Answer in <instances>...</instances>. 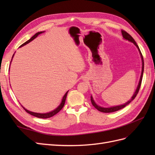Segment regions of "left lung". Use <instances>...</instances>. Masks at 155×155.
I'll return each mask as SVG.
<instances>
[{
	"instance_id": "1",
	"label": "left lung",
	"mask_w": 155,
	"mask_h": 155,
	"mask_svg": "<svg viewBox=\"0 0 155 155\" xmlns=\"http://www.w3.org/2000/svg\"><path fill=\"white\" fill-rule=\"evenodd\" d=\"M121 32H122V35H123V37L124 39H126V40H128V41H130L131 42H133V43L136 46V47H137L138 50H139V52H140V57H141V59H142V62H143V65H142V72H141V75H140V81H139V84H138V87L137 88V89L135 91V92H134V93L133 94V96L132 97V98H131V99L130 101H128L127 103H124V104H122V105H119V106H115V107H109V108H104V107H101L100 106H98V105H97L96 103H95V102L93 100V97H91V103H92V104L93 105V106L97 108V109L98 110H99L100 112H102V113H113V112H115V111H117L118 110L121 109V108H123L124 107H125L127 106V105H128V104H129L131 101H133L134 99V98L136 97V96L137 95L138 93H139V89H140V85H141V82H142V79H143V72H144V60H143V55H142V53H141V52L140 51L139 49V46L137 45V42H135V41L134 40V38L131 37V36L127 33V32L126 31H124L123 30L121 31Z\"/></svg>"
}]
</instances>
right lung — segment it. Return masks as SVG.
I'll return each instance as SVG.
<instances>
[{
	"mask_svg": "<svg viewBox=\"0 0 155 155\" xmlns=\"http://www.w3.org/2000/svg\"><path fill=\"white\" fill-rule=\"evenodd\" d=\"M42 32H37V33H36V34L33 36V37H32L30 39H29L28 41H27V42H25V43H23L22 45H21V47H23V46H25V45H27V44L29 43V42H30L31 41H32V40H34V39H35V38H37V36H38V35H40V34L42 33ZM14 54H13V56H14ZM13 56H12V58H13ZM68 92V91H67V93H65V94L64 95V97H63V98H62V101H61V103L60 104V105H59V106H58L57 108H56V109H54V110H52V111H51V112H49V113H34V112L29 111V110L26 109V108H24L23 107H22V108H24V109L25 110L26 112H27V113H28V114H30L32 115V116L36 117L41 118H47L52 117V116H54V115H55L56 114H57V113H58V112L60 111L62 108H63L64 105V103H65L66 98H67V96Z\"/></svg>",
	"mask_w": 155,
	"mask_h": 155,
	"instance_id": "obj_1",
	"label": "right lung"
}]
</instances>
